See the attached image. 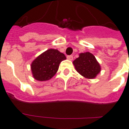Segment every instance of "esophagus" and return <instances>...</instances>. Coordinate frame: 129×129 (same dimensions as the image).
Here are the masks:
<instances>
[{
  "label": "esophagus",
  "instance_id": "1",
  "mask_svg": "<svg viewBox=\"0 0 129 129\" xmlns=\"http://www.w3.org/2000/svg\"><path fill=\"white\" fill-rule=\"evenodd\" d=\"M67 59H68V60L72 61V60H73V55H68V56H67Z\"/></svg>",
  "mask_w": 129,
  "mask_h": 129
}]
</instances>
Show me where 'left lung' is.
Instances as JSON below:
<instances>
[{
	"label": "left lung",
	"instance_id": "obj_1",
	"mask_svg": "<svg viewBox=\"0 0 129 129\" xmlns=\"http://www.w3.org/2000/svg\"><path fill=\"white\" fill-rule=\"evenodd\" d=\"M75 68L79 74L87 79H94L101 71V67L92 53L85 52L73 61Z\"/></svg>",
	"mask_w": 129,
	"mask_h": 129
}]
</instances>
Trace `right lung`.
I'll return each instance as SVG.
<instances>
[{
  "label": "right lung",
  "instance_id": "obj_1",
  "mask_svg": "<svg viewBox=\"0 0 129 129\" xmlns=\"http://www.w3.org/2000/svg\"><path fill=\"white\" fill-rule=\"evenodd\" d=\"M66 59L64 54L57 50L49 49L45 51L31 62L33 77L40 81L50 79L57 72L59 64Z\"/></svg>",
  "mask_w": 129,
  "mask_h": 129
}]
</instances>
